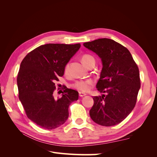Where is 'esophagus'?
Segmentation results:
<instances>
[{
    "mask_svg": "<svg viewBox=\"0 0 157 157\" xmlns=\"http://www.w3.org/2000/svg\"><path fill=\"white\" fill-rule=\"evenodd\" d=\"M86 94H85V93H83V92H79V96L80 97H83V96H86Z\"/></svg>",
    "mask_w": 157,
    "mask_h": 157,
    "instance_id": "esophagus-1",
    "label": "esophagus"
}]
</instances>
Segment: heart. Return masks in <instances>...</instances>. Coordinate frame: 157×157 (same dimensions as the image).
Returning a JSON list of instances; mask_svg holds the SVG:
<instances>
[{"instance_id":"b5f03b06","label":"heart","mask_w":157,"mask_h":157,"mask_svg":"<svg viewBox=\"0 0 157 157\" xmlns=\"http://www.w3.org/2000/svg\"><path fill=\"white\" fill-rule=\"evenodd\" d=\"M81 61L84 65H85L86 67H88V65H89V63L90 62H91V61H94V58L91 55L84 54L82 56ZM68 69H69V64H67L65 67V72H67ZM94 82V80H92L91 78H88V79H85V80H77V81H76L74 84H73L72 86L74 88L79 90V91H80V92H86L89 91V90H90Z\"/></svg>"}]
</instances>
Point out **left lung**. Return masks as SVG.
<instances>
[{"mask_svg":"<svg viewBox=\"0 0 157 157\" xmlns=\"http://www.w3.org/2000/svg\"><path fill=\"white\" fill-rule=\"evenodd\" d=\"M86 48L101 59L103 67L96 88L103 94L94 96L90 116L97 124H119L134 109L140 88L139 69L126 47L112 39L84 42Z\"/></svg>","mask_w":157,"mask_h":157,"instance_id":"1","label":"left lung"}]
</instances>
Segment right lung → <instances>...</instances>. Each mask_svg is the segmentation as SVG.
I'll use <instances>...</instances> for the list:
<instances>
[{
    "label": "right lung",
    "mask_w": 157,
    "mask_h": 157,
    "mask_svg": "<svg viewBox=\"0 0 157 157\" xmlns=\"http://www.w3.org/2000/svg\"><path fill=\"white\" fill-rule=\"evenodd\" d=\"M80 44H46L28 53L22 60L17 84L19 99L26 115L36 125L52 130L63 124L69 106L78 99V92L66 88L62 97L55 99V82Z\"/></svg>",
    "instance_id": "right-lung-1"
}]
</instances>
